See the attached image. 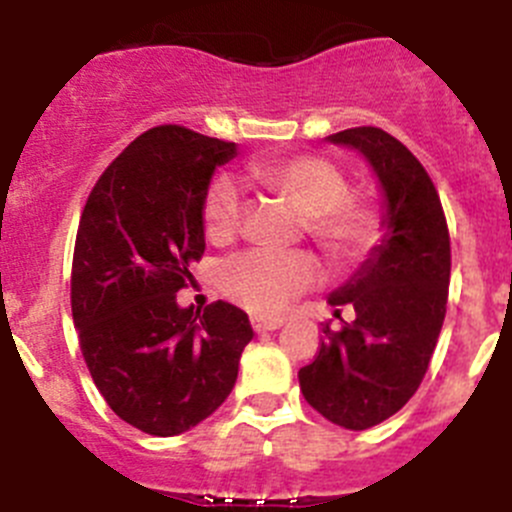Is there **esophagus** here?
Here are the masks:
<instances>
[{"label": "esophagus", "mask_w": 512, "mask_h": 512, "mask_svg": "<svg viewBox=\"0 0 512 512\" xmlns=\"http://www.w3.org/2000/svg\"><path fill=\"white\" fill-rule=\"evenodd\" d=\"M251 325H253V330H259V333H264V330L282 328L284 320L282 318H259V315H256V318H251Z\"/></svg>", "instance_id": "1"}]
</instances>
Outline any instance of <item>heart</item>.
Wrapping results in <instances>:
<instances>
[{
  "mask_svg": "<svg viewBox=\"0 0 512 512\" xmlns=\"http://www.w3.org/2000/svg\"><path fill=\"white\" fill-rule=\"evenodd\" d=\"M248 176L302 212L307 238L338 271L364 264L382 241V217L372 202L351 194L346 171L315 153L259 158ZM243 220V197L230 176H217L202 197V230L207 241H233ZM315 256L297 251L238 253L220 266V289L253 315H277L318 282Z\"/></svg>",
  "mask_w": 512,
  "mask_h": 512,
  "instance_id": "b5f03b06",
  "label": "heart"
}]
</instances>
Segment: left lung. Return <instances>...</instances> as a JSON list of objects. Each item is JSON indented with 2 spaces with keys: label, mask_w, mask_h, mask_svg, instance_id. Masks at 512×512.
I'll return each mask as SVG.
<instances>
[{
  "label": "left lung",
  "mask_w": 512,
  "mask_h": 512,
  "mask_svg": "<svg viewBox=\"0 0 512 512\" xmlns=\"http://www.w3.org/2000/svg\"><path fill=\"white\" fill-rule=\"evenodd\" d=\"M359 148L387 197V235L333 307H354L356 320L325 336L300 390L312 408L348 431L379 425L418 392L446 318L451 238L431 176L400 140L374 125L330 135ZM341 318V310H336Z\"/></svg>",
  "instance_id": "8db88e82"
}]
</instances>
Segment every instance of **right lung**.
I'll return each mask as SVG.
<instances>
[{
  "label": "right lung",
  "instance_id": "right-lung-1",
  "mask_svg": "<svg viewBox=\"0 0 512 512\" xmlns=\"http://www.w3.org/2000/svg\"><path fill=\"white\" fill-rule=\"evenodd\" d=\"M235 143L182 125L146 130L81 210L71 264L79 346L104 402L151 436H176L225 402L253 338L230 302L176 305L205 253L202 197Z\"/></svg>",
  "mask_w": 512,
  "mask_h": 512
}]
</instances>
